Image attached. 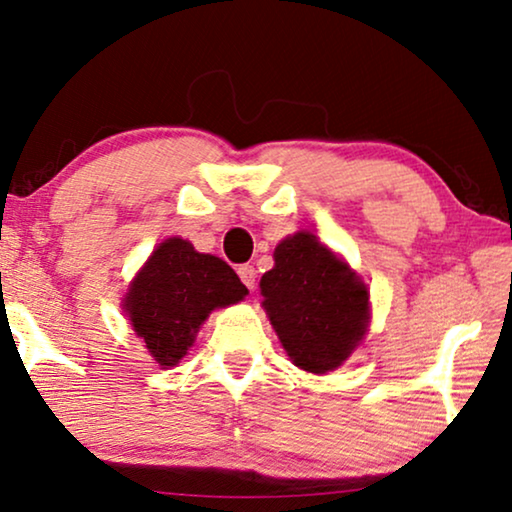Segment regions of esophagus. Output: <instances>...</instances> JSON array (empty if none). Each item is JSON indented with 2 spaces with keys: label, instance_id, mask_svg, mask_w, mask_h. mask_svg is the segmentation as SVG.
<instances>
[{
  "label": "esophagus",
  "instance_id": "esophagus-1",
  "mask_svg": "<svg viewBox=\"0 0 512 512\" xmlns=\"http://www.w3.org/2000/svg\"><path fill=\"white\" fill-rule=\"evenodd\" d=\"M239 278H241L243 285H246V287L250 289V292H253V289H255V278H257L255 266L241 264V266H239Z\"/></svg>",
  "mask_w": 512,
  "mask_h": 512
}]
</instances>
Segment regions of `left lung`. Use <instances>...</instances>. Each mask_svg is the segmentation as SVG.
<instances>
[{"label":"left lung","instance_id":"8db88e82","mask_svg":"<svg viewBox=\"0 0 512 512\" xmlns=\"http://www.w3.org/2000/svg\"><path fill=\"white\" fill-rule=\"evenodd\" d=\"M273 259L259 289L287 356L315 375L340 368L368 333V285L310 232L282 239Z\"/></svg>","mask_w":512,"mask_h":512}]
</instances>
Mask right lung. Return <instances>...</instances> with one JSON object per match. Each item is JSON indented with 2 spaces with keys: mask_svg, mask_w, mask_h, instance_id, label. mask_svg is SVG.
<instances>
[{
  "mask_svg": "<svg viewBox=\"0 0 512 512\" xmlns=\"http://www.w3.org/2000/svg\"><path fill=\"white\" fill-rule=\"evenodd\" d=\"M246 294L230 264L172 236L151 253L121 305L154 361L172 368L193 347L211 310L239 303Z\"/></svg>",
  "mask_w": 512,
  "mask_h": 512,
  "instance_id": "obj_1",
  "label": "right lung"
}]
</instances>
